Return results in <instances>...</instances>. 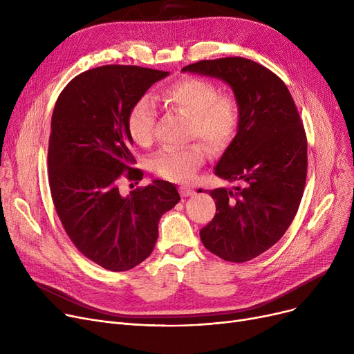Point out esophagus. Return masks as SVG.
<instances>
[{"label": "esophagus", "mask_w": 354, "mask_h": 354, "mask_svg": "<svg viewBox=\"0 0 354 354\" xmlns=\"http://www.w3.org/2000/svg\"><path fill=\"white\" fill-rule=\"evenodd\" d=\"M179 192H180V196H182V198H188V196L194 195V189H192V188H188V187H180V188H179Z\"/></svg>", "instance_id": "esophagus-1"}]
</instances>
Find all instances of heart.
I'll return each mask as SVG.
<instances>
[{"mask_svg": "<svg viewBox=\"0 0 354 354\" xmlns=\"http://www.w3.org/2000/svg\"><path fill=\"white\" fill-rule=\"evenodd\" d=\"M166 107L191 119V138H199L214 152L225 149L238 127V106L232 96L219 95L218 87L196 77H185L167 86L160 95ZM156 107L147 96L138 99L127 115V132L139 146L153 140ZM207 160V149L199 143L183 149H165L151 159V169L171 182H191Z\"/></svg>", "mask_w": 354, "mask_h": 354, "instance_id": "heart-1", "label": "heart"}]
</instances>
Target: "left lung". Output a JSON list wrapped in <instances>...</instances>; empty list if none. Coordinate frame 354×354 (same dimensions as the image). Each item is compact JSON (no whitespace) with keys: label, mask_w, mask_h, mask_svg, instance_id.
Segmentation results:
<instances>
[{"label":"left lung","mask_w":354,"mask_h":354,"mask_svg":"<svg viewBox=\"0 0 354 354\" xmlns=\"http://www.w3.org/2000/svg\"><path fill=\"white\" fill-rule=\"evenodd\" d=\"M182 71L222 80L234 93L236 135L214 171L239 185L209 191L218 212L199 235L225 261H250L286 234L300 205L307 139L299 111L284 82L252 60H202Z\"/></svg>","instance_id":"obj_1"}]
</instances>
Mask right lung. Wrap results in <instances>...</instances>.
<instances>
[{"instance_id": "1", "label": "right lung", "mask_w": 354, "mask_h": 354, "mask_svg": "<svg viewBox=\"0 0 354 354\" xmlns=\"http://www.w3.org/2000/svg\"><path fill=\"white\" fill-rule=\"evenodd\" d=\"M169 71L102 66L74 77L51 116L48 182L55 211L76 248L109 271H127L152 254L160 216L180 201L174 183L155 179L129 195L119 178L132 169L127 115Z\"/></svg>"}]
</instances>
